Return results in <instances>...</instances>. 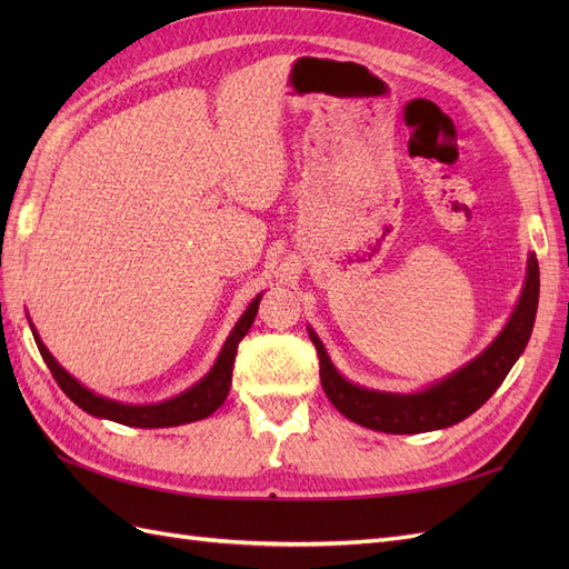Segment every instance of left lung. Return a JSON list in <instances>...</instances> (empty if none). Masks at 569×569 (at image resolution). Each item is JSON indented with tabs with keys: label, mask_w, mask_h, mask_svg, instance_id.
Here are the masks:
<instances>
[{
	"label": "left lung",
	"mask_w": 569,
	"mask_h": 569,
	"mask_svg": "<svg viewBox=\"0 0 569 569\" xmlns=\"http://www.w3.org/2000/svg\"><path fill=\"white\" fill-rule=\"evenodd\" d=\"M537 306L539 263L537 256L529 253L522 295L503 330L470 363L412 393L380 391L349 382L332 366L313 327H308V337L320 356L322 389L343 418L375 429V432L420 435L458 425L489 401V396L506 380L515 360L522 356L531 337L533 318H537Z\"/></svg>",
	"instance_id": "left-lung-1"
}]
</instances>
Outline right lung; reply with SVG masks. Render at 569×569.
<instances>
[{"label":"right lung","mask_w":569,"mask_h":569,"mask_svg":"<svg viewBox=\"0 0 569 569\" xmlns=\"http://www.w3.org/2000/svg\"><path fill=\"white\" fill-rule=\"evenodd\" d=\"M261 297L263 295H258L249 303V308L242 313V318L237 320L230 337L226 339V343H222V349L216 358L213 368L206 372L197 385H192L189 389H184L182 393L173 396V399L161 401V403L134 406V403H120V401L107 399V396H101V393H94L92 389L80 385L66 368H61L59 360L51 356L49 349L42 343V339H40L36 327H32V322H30V330H32V337H36V343H38V349L44 358L47 368L51 370V375H54V380L59 382V387L63 389L68 399H71L84 412H90V416H94V418L111 420V422L128 425V427H142V429L178 427V425L197 422V420L213 416V412L222 406V401L228 399V391H230V385H232V366H234L237 347H239V341L247 337L249 327L253 325Z\"/></svg>","instance_id":"right-lung-1"}]
</instances>
